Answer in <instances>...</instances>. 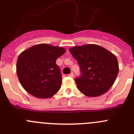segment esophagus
<instances>
[{"instance_id": "1", "label": "esophagus", "mask_w": 134, "mask_h": 134, "mask_svg": "<svg viewBox=\"0 0 134 134\" xmlns=\"http://www.w3.org/2000/svg\"><path fill=\"white\" fill-rule=\"evenodd\" d=\"M68 76H70V77H73V76H74V73L71 72L70 74H68Z\"/></svg>"}]
</instances>
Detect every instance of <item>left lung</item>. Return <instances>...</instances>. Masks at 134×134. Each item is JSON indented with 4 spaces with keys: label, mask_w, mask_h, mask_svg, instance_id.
<instances>
[{
    "label": "left lung",
    "mask_w": 134,
    "mask_h": 134,
    "mask_svg": "<svg viewBox=\"0 0 134 134\" xmlns=\"http://www.w3.org/2000/svg\"><path fill=\"white\" fill-rule=\"evenodd\" d=\"M69 51L80 66L81 75L75 79L79 91L91 97L106 93L119 72L115 55L94 44L75 46Z\"/></svg>",
    "instance_id": "1"
}]
</instances>
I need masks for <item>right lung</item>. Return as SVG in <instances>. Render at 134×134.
I'll use <instances>...</instances> for the list:
<instances>
[{
    "label": "right lung",
    "instance_id": "obj_1",
    "mask_svg": "<svg viewBox=\"0 0 134 134\" xmlns=\"http://www.w3.org/2000/svg\"><path fill=\"white\" fill-rule=\"evenodd\" d=\"M65 52L61 47L42 43L32 46L19 55L16 74L27 93L48 99L60 90L62 74L55 62Z\"/></svg>",
    "mask_w": 134,
    "mask_h": 134
}]
</instances>
